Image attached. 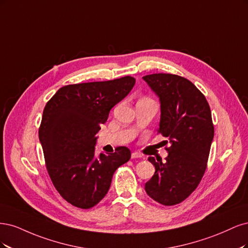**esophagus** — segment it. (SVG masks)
<instances>
[{
    "label": "esophagus",
    "mask_w": 248,
    "mask_h": 248,
    "mask_svg": "<svg viewBox=\"0 0 248 248\" xmlns=\"http://www.w3.org/2000/svg\"><path fill=\"white\" fill-rule=\"evenodd\" d=\"M131 156H132V158H138V157H142L143 155L140 153H136V151H135V153L132 154Z\"/></svg>",
    "instance_id": "esophagus-1"
}]
</instances>
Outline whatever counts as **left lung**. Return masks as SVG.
<instances>
[{"instance_id": "left-lung-1", "label": "left lung", "mask_w": 248, "mask_h": 248, "mask_svg": "<svg viewBox=\"0 0 248 248\" xmlns=\"http://www.w3.org/2000/svg\"><path fill=\"white\" fill-rule=\"evenodd\" d=\"M143 79L161 103L157 133L170 143L165 162L148 157L155 172L145 191L157 203L172 206L186 200L203 177L214 136L211 111L205 95L185 77L158 73Z\"/></svg>"}]
</instances>
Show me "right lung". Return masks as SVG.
Here are the masks:
<instances>
[{
  "label": "right lung",
  "mask_w": 248,
  "mask_h": 248,
  "mask_svg": "<svg viewBox=\"0 0 248 248\" xmlns=\"http://www.w3.org/2000/svg\"><path fill=\"white\" fill-rule=\"evenodd\" d=\"M135 78L62 86L47 102L39 129L47 171L70 204L89 209L106 196L114 172L131 157L127 147L95 155L97 134L110 110L125 98Z\"/></svg>",
  "instance_id": "1"
}]
</instances>
